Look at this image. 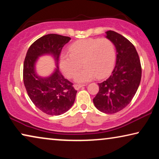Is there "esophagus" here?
<instances>
[{
    "label": "esophagus",
    "instance_id": "34e87169",
    "mask_svg": "<svg viewBox=\"0 0 159 159\" xmlns=\"http://www.w3.org/2000/svg\"><path fill=\"white\" fill-rule=\"evenodd\" d=\"M84 85H82V84H75L74 85V88H75V90H79V89H80L81 88H82Z\"/></svg>",
    "mask_w": 159,
    "mask_h": 159
}]
</instances>
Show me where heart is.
Wrapping results in <instances>:
<instances>
[{
  "label": "heart",
  "instance_id": "obj_1",
  "mask_svg": "<svg viewBox=\"0 0 159 159\" xmlns=\"http://www.w3.org/2000/svg\"><path fill=\"white\" fill-rule=\"evenodd\" d=\"M69 53L59 56V66L67 78L76 74L75 80L85 82L95 77L103 78L112 70L116 60L114 43L108 38L83 39L74 43L69 48Z\"/></svg>",
  "mask_w": 159,
  "mask_h": 159
}]
</instances>
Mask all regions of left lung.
I'll return each mask as SVG.
<instances>
[{
	"mask_svg": "<svg viewBox=\"0 0 159 159\" xmlns=\"http://www.w3.org/2000/svg\"><path fill=\"white\" fill-rule=\"evenodd\" d=\"M106 34L116 48V65L111 75L98 83L99 91L93 103L100 111L114 114L125 108L133 98L140 85L142 69L138 52L127 38L111 30Z\"/></svg>",
	"mask_w": 159,
	"mask_h": 159,
	"instance_id": "obj_1",
	"label": "left lung"
}]
</instances>
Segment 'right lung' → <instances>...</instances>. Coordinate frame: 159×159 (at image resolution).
I'll list each match as a JSON object with an SVG mask.
<instances>
[{"label": "right lung", "instance_id": "1", "mask_svg": "<svg viewBox=\"0 0 159 159\" xmlns=\"http://www.w3.org/2000/svg\"><path fill=\"white\" fill-rule=\"evenodd\" d=\"M70 40L57 34L41 37L29 48L24 62V84L30 98L37 108L51 116L66 112L73 106L77 92L58 66L61 51ZM44 55H51L57 64L54 72L46 78L39 76L35 70L36 61Z\"/></svg>", "mask_w": 159, "mask_h": 159}]
</instances>
